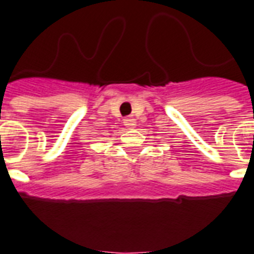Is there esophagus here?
Listing matches in <instances>:
<instances>
[{"label": "esophagus", "instance_id": "1", "mask_svg": "<svg viewBox=\"0 0 254 254\" xmlns=\"http://www.w3.org/2000/svg\"><path fill=\"white\" fill-rule=\"evenodd\" d=\"M123 123H125L126 127H128V128H133V127H135V126H136L135 119L131 118V117H129V118L123 119Z\"/></svg>", "mask_w": 254, "mask_h": 254}]
</instances>
